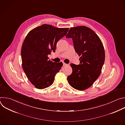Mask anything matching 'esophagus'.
I'll return each instance as SVG.
<instances>
[{"instance_id": "obj_1", "label": "esophagus", "mask_w": 125, "mask_h": 125, "mask_svg": "<svg viewBox=\"0 0 125 125\" xmlns=\"http://www.w3.org/2000/svg\"><path fill=\"white\" fill-rule=\"evenodd\" d=\"M63 66H67V64H66V63H65L64 62H63Z\"/></svg>"}]
</instances>
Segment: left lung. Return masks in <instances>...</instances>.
I'll list each match as a JSON object with an SVG mask.
<instances>
[{"label":"left lung","mask_w":125,"mask_h":125,"mask_svg":"<svg viewBox=\"0 0 125 125\" xmlns=\"http://www.w3.org/2000/svg\"><path fill=\"white\" fill-rule=\"evenodd\" d=\"M66 38L72 39L75 51L81 56L80 64L70 65L73 72L68 76V82L76 90H85L101 73L105 60L103 44L98 35L85 26L71 28Z\"/></svg>","instance_id":"left-lung-1"}]
</instances>
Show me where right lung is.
<instances>
[{
  "label": "right lung",
  "mask_w": 125,
  "mask_h": 125,
  "mask_svg": "<svg viewBox=\"0 0 125 125\" xmlns=\"http://www.w3.org/2000/svg\"><path fill=\"white\" fill-rule=\"evenodd\" d=\"M69 28H57L43 24L31 30L21 49L22 67L31 83L38 89L50 86L63 63L49 60L48 55L55 52L57 42L66 34Z\"/></svg>",
  "instance_id": "add662e5"
}]
</instances>
